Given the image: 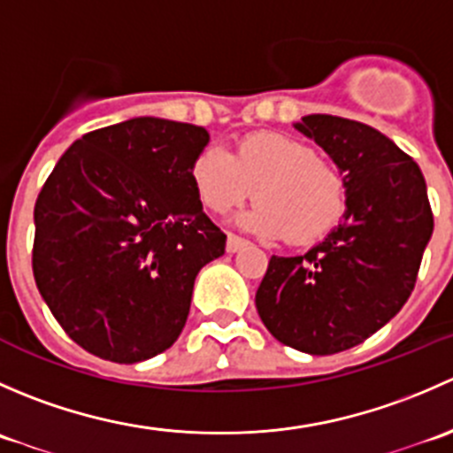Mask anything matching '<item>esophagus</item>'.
<instances>
[{"instance_id":"esophagus-1","label":"esophagus","mask_w":453,"mask_h":453,"mask_svg":"<svg viewBox=\"0 0 453 453\" xmlns=\"http://www.w3.org/2000/svg\"><path fill=\"white\" fill-rule=\"evenodd\" d=\"M245 245H248V241H245V239H241V236H236V234H227L226 250H227V252H230V254L239 252V250H243Z\"/></svg>"}]
</instances>
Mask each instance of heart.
<instances>
[{
	"instance_id": "1",
	"label": "heart",
	"mask_w": 453,
	"mask_h": 453,
	"mask_svg": "<svg viewBox=\"0 0 453 453\" xmlns=\"http://www.w3.org/2000/svg\"><path fill=\"white\" fill-rule=\"evenodd\" d=\"M190 180L201 203L219 214L254 193L260 201L236 223L267 239L287 234L296 245L326 236L346 210L340 171L309 144L278 134L248 135L234 155L223 146H205L193 159Z\"/></svg>"
}]
</instances>
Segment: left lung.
I'll use <instances>...</instances> for the list:
<instances>
[{
    "mask_svg": "<svg viewBox=\"0 0 453 453\" xmlns=\"http://www.w3.org/2000/svg\"><path fill=\"white\" fill-rule=\"evenodd\" d=\"M313 140L346 184L342 221L303 256H272L256 309L280 344L333 355L362 344L408 303L434 217L423 173L381 131L311 113Z\"/></svg>",
    "mask_w": 453,
    "mask_h": 453,
    "instance_id": "obj_1",
    "label": "left lung"
}]
</instances>
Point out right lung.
Returning a JSON list of instances; mask_svg holds the SVG:
<instances>
[{"label": "right lung", "mask_w": 453, "mask_h": 453, "mask_svg": "<svg viewBox=\"0 0 453 453\" xmlns=\"http://www.w3.org/2000/svg\"><path fill=\"white\" fill-rule=\"evenodd\" d=\"M203 127L140 116L63 153L35 205L32 272L67 335L100 359L138 364L171 349L195 278L226 254L190 166Z\"/></svg>", "instance_id": "obj_1"}]
</instances>
